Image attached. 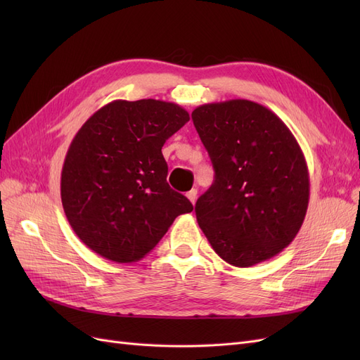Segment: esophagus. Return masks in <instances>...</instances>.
I'll list each match as a JSON object with an SVG mask.
<instances>
[{
  "mask_svg": "<svg viewBox=\"0 0 360 360\" xmlns=\"http://www.w3.org/2000/svg\"><path fill=\"white\" fill-rule=\"evenodd\" d=\"M197 193H198V191L197 189H191L188 193H186V197L189 198V201L193 204L195 201H197Z\"/></svg>",
  "mask_w": 360,
  "mask_h": 360,
  "instance_id": "esophagus-1",
  "label": "esophagus"
}]
</instances>
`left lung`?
I'll list each match as a JSON object with an SVG mask.
<instances>
[{
	"label": "left lung",
	"instance_id": "1",
	"mask_svg": "<svg viewBox=\"0 0 360 360\" xmlns=\"http://www.w3.org/2000/svg\"><path fill=\"white\" fill-rule=\"evenodd\" d=\"M192 120L214 168L195 204L207 240L236 267L278 255L297 236L309 202L296 138L274 111L246 99L201 105Z\"/></svg>",
	"mask_w": 360,
	"mask_h": 360
}]
</instances>
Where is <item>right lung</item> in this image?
Segmentation results:
<instances>
[{
	"label": "right lung",
	"mask_w": 360,
	"mask_h": 360,
	"mask_svg": "<svg viewBox=\"0 0 360 360\" xmlns=\"http://www.w3.org/2000/svg\"><path fill=\"white\" fill-rule=\"evenodd\" d=\"M189 122L172 102L114 101L75 135L61 171V202L81 242L115 263L155 249L193 205L169 188L165 141Z\"/></svg>",
	"instance_id": "add662e5"
}]
</instances>
